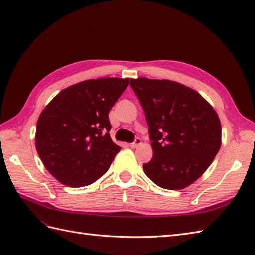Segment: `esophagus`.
I'll return each instance as SVG.
<instances>
[{"mask_svg": "<svg viewBox=\"0 0 255 255\" xmlns=\"http://www.w3.org/2000/svg\"><path fill=\"white\" fill-rule=\"evenodd\" d=\"M141 144V139H139V138H137L134 140V142L133 143H131L130 144V147H132V149H135V147H138L139 145Z\"/></svg>", "mask_w": 255, "mask_h": 255, "instance_id": "esophagus-1", "label": "esophagus"}]
</instances>
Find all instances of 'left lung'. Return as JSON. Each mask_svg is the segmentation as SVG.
Segmentation results:
<instances>
[{
    "mask_svg": "<svg viewBox=\"0 0 255 255\" xmlns=\"http://www.w3.org/2000/svg\"><path fill=\"white\" fill-rule=\"evenodd\" d=\"M144 110L153 157L143 165L158 187L180 190L203 175L222 144L216 111L199 92L173 80L130 79Z\"/></svg>",
    "mask_w": 255,
    "mask_h": 255,
    "instance_id": "1",
    "label": "left lung"
}]
</instances>
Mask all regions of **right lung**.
Listing matches in <instances>:
<instances>
[{
	"label": "right lung",
	"mask_w": 255,
	"mask_h": 255,
	"mask_svg": "<svg viewBox=\"0 0 255 255\" xmlns=\"http://www.w3.org/2000/svg\"><path fill=\"white\" fill-rule=\"evenodd\" d=\"M129 78L84 80L64 89L38 118L35 149L63 185H91L109 170L121 147L111 139L109 112Z\"/></svg>",
	"instance_id": "add662e5"
}]
</instances>
